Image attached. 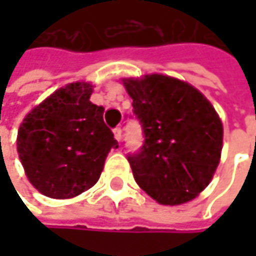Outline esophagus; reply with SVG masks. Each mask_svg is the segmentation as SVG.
I'll use <instances>...</instances> for the list:
<instances>
[{
	"instance_id": "1",
	"label": "esophagus",
	"mask_w": 256,
	"mask_h": 256,
	"mask_svg": "<svg viewBox=\"0 0 256 256\" xmlns=\"http://www.w3.org/2000/svg\"><path fill=\"white\" fill-rule=\"evenodd\" d=\"M114 136H116V139L120 142V140H122V138H123V128H114Z\"/></svg>"
}]
</instances>
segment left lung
Masks as SVG:
<instances>
[{
  "instance_id": "obj_1",
  "label": "left lung",
  "mask_w": 256,
  "mask_h": 256,
  "mask_svg": "<svg viewBox=\"0 0 256 256\" xmlns=\"http://www.w3.org/2000/svg\"><path fill=\"white\" fill-rule=\"evenodd\" d=\"M144 145L128 160L138 185L160 204L197 197L214 176L222 150V123L191 84L151 74L124 78Z\"/></svg>"
}]
</instances>
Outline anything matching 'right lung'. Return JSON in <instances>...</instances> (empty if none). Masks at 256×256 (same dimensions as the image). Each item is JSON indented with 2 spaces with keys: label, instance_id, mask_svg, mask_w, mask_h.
I'll return each mask as SVG.
<instances>
[{
  "label": "right lung",
  "instance_id": "1",
  "mask_svg": "<svg viewBox=\"0 0 256 256\" xmlns=\"http://www.w3.org/2000/svg\"><path fill=\"white\" fill-rule=\"evenodd\" d=\"M93 86L66 84L36 105L18 132V152L29 182L52 198H71L92 188L105 158L118 148L104 122V108L90 102Z\"/></svg>",
  "mask_w": 256,
  "mask_h": 256
}]
</instances>
